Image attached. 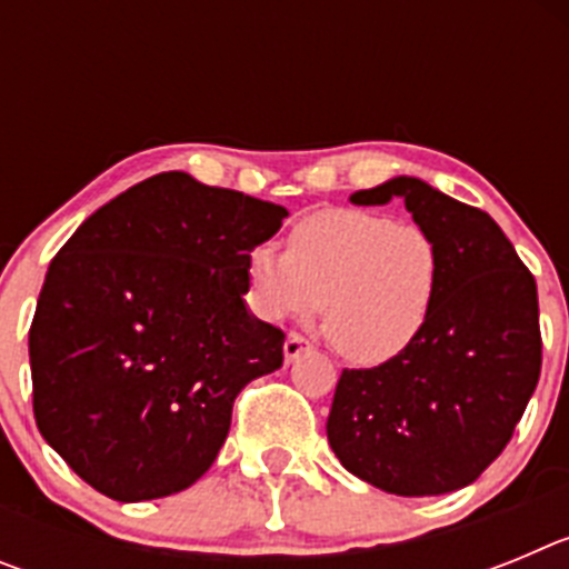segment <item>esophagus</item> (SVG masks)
I'll return each instance as SVG.
<instances>
[{"label":"esophagus","mask_w":569,"mask_h":569,"mask_svg":"<svg viewBox=\"0 0 569 569\" xmlns=\"http://www.w3.org/2000/svg\"><path fill=\"white\" fill-rule=\"evenodd\" d=\"M305 350H310V341L305 339L301 333H296V330H290L288 339H284V359L296 361L301 353H305Z\"/></svg>","instance_id":"1"}]
</instances>
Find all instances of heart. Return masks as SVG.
<instances>
[{
	"label": "heart",
	"mask_w": 569,
	"mask_h": 569,
	"mask_svg": "<svg viewBox=\"0 0 569 569\" xmlns=\"http://www.w3.org/2000/svg\"><path fill=\"white\" fill-rule=\"evenodd\" d=\"M250 288L270 316L316 313L330 345L356 365H381L419 339L441 281L439 244L419 224L370 210L305 216L288 253L259 244Z\"/></svg>",
	"instance_id": "heart-1"
}]
</instances>
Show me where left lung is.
I'll return each instance as SVG.
<instances>
[{
	"mask_svg": "<svg viewBox=\"0 0 569 569\" xmlns=\"http://www.w3.org/2000/svg\"><path fill=\"white\" fill-rule=\"evenodd\" d=\"M390 199L439 244V293L405 353L341 370L328 441L379 490L441 496L479 479L525 416L541 373L539 290L485 210L413 176L350 196L356 204Z\"/></svg>",
	"mask_w": 569,
	"mask_h": 569,
	"instance_id": "obj_1",
	"label": "left lung"
}]
</instances>
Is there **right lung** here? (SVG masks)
I'll return each instance as SVG.
<instances>
[{
	"label": "right lung",
	"mask_w": 569,
	"mask_h": 569,
	"mask_svg": "<svg viewBox=\"0 0 569 569\" xmlns=\"http://www.w3.org/2000/svg\"><path fill=\"white\" fill-rule=\"evenodd\" d=\"M288 210L182 170L150 176L62 244L30 325L39 433L116 501L202 479L236 396L279 370L284 333L253 319L248 259Z\"/></svg>",
	"instance_id": "obj_1"
}]
</instances>
